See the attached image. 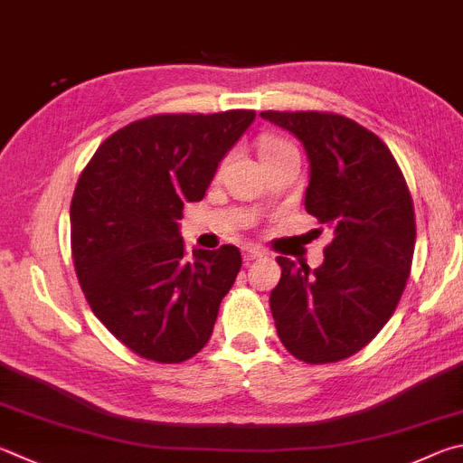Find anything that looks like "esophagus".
<instances>
[{"label": "esophagus", "mask_w": 463, "mask_h": 463, "mask_svg": "<svg viewBox=\"0 0 463 463\" xmlns=\"http://www.w3.org/2000/svg\"><path fill=\"white\" fill-rule=\"evenodd\" d=\"M263 255L265 253L259 247H245V249H242V259H245V263H250V260L260 259Z\"/></svg>", "instance_id": "obj_1"}]
</instances>
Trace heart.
Returning <instances> with one entry per match:
<instances>
[{"label": "heart", "mask_w": 463, "mask_h": 463, "mask_svg": "<svg viewBox=\"0 0 463 463\" xmlns=\"http://www.w3.org/2000/svg\"><path fill=\"white\" fill-rule=\"evenodd\" d=\"M283 149H291V146L288 141L283 139H275V137H269L260 141V147H259V154L260 156H267V154H277V151H283Z\"/></svg>", "instance_id": "obj_1"}]
</instances>
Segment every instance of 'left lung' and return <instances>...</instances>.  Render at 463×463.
<instances>
[{
  "label": "left lung",
  "instance_id": "8db88e82",
  "mask_svg": "<svg viewBox=\"0 0 463 463\" xmlns=\"http://www.w3.org/2000/svg\"><path fill=\"white\" fill-rule=\"evenodd\" d=\"M293 133L309 162L306 210L334 232L324 263L277 257L281 279L271 314L283 346L307 364L363 350L405 291L415 250V213L391 149L348 117L263 111Z\"/></svg>",
  "mask_w": 463,
  "mask_h": 463
}]
</instances>
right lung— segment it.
<instances>
[{
	"label": "right lung",
	"mask_w": 463,
	"mask_h": 463,
	"mask_svg": "<svg viewBox=\"0 0 463 463\" xmlns=\"http://www.w3.org/2000/svg\"><path fill=\"white\" fill-rule=\"evenodd\" d=\"M255 111L154 115L99 146L71 203L72 259L103 326L141 358L184 363L210 340L241 250L186 255L178 221L203 200Z\"/></svg>",
	"instance_id": "add662e5"
}]
</instances>
